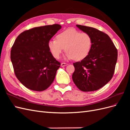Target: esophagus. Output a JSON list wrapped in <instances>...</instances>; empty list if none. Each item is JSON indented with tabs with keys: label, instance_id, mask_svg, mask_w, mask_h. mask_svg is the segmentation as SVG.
<instances>
[{
	"label": "esophagus",
	"instance_id": "obj_1",
	"mask_svg": "<svg viewBox=\"0 0 130 130\" xmlns=\"http://www.w3.org/2000/svg\"><path fill=\"white\" fill-rule=\"evenodd\" d=\"M67 64H68L66 63H62L61 66V67H64V66H67Z\"/></svg>",
	"mask_w": 130,
	"mask_h": 130
}]
</instances>
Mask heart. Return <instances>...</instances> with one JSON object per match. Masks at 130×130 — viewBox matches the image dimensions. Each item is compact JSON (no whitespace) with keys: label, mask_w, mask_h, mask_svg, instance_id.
<instances>
[{"label":"heart","mask_w":130,"mask_h":130,"mask_svg":"<svg viewBox=\"0 0 130 130\" xmlns=\"http://www.w3.org/2000/svg\"><path fill=\"white\" fill-rule=\"evenodd\" d=\"M92 39L86 32H80L75 29H68L58 34L56 40H50L48 48L55 58H59L65 50L66 57L80 61L87 57L91 50Z\"/></svg>","instance_id":"1"}]
</instances>
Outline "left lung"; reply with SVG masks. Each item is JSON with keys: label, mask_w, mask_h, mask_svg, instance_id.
Wrapping results in <instances>:
<instances>
[{"label": "left lung", "mask_w": 130, "mask_h": 130, "mask_svg": "<svg viewBox=\"0 0 130 130\" xmlns=\"http://www.w3.org/2000/svg\"><path fill=\"white\" fill-rule=\"evenodd\" d=\"M76 26L91 36L92 45L87 57L73 63L75 71L72 78L82 91H94L104 87L112 78L117 61V49L106 34L94 27Z\"/></svg>", "instance_id": "8db88e82"}]
</instances>
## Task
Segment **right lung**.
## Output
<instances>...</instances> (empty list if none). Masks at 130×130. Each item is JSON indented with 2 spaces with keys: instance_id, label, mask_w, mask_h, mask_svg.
<instances>
[{
  "instance_id": "right-lung-1",
  "label": "right lung",
  "mask_w": 130,
  "mask_h": 130,
  "mask_svg": "<svg viewBox=\"0 0 130 130\" xmlns=\"http://www.w3.org/2000/svg\"><path fill=\"white\" fill-rule=\"evenodd\" d=\"M59 24L34 27L22 32L11 50L15 76L25 87L43 91L54 81L61 63L48 48V42L61 29Z\"/></svg>"
}]
</instances>
